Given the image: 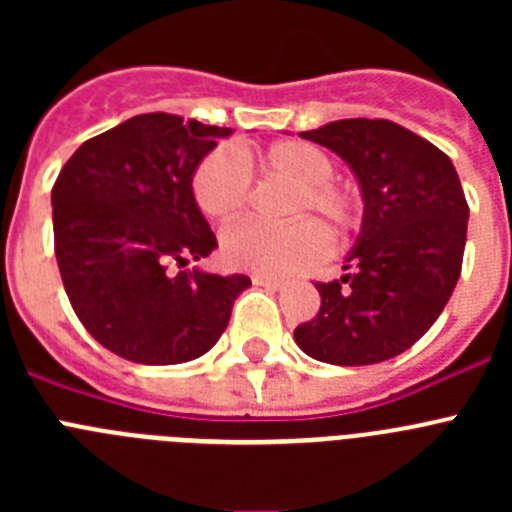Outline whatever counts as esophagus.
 I'll use <instances>...</instances> for the list:
<instances>
[{"label": "esophagus", "instance_id": "obj_1", "mask_svg": "<svg viewBox=\"0 0 512 512\" xmlns=\"http://www.w3.org/2000/svg\"><path fill=\"white\" fill-rule=\"evenodd\" d=\"M253 284H259V287H266V289H279L282 287V279L264 277V274H253Z\"/></svg>", "mask_w": 512, "mask_h": 512}]
</instances>
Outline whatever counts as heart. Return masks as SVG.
I'll use <instances>...</instances> for the list:
<instances>
[{
	"mask_svg": "<svg viewBox=\"0 0 512 512\" xmlns=\"http://www.w3.org/2000/svg\"><path fill=\"white\" fill-rule=\"evenodd\" d=\"M259 169L271 179L295 184L287 215L302 220L279 228L243 220L225 228L220 251L225 264L233 269L284 277L318 264L328 253V235L315 220H307L310 215L325 220V225L341 238L361 228L364 202L354 189L333 182L336 161L323 148L305 140H282L259 153ZM192 197L210 220L225 223L238 217L251 200V174L246 161L230 148L207 153L194 169Z\"/></svg>",
	"mask_w": 512,
	"mask_h": 512,
	"instance_id": "1",
	"label": "heart"
}]
</instances>
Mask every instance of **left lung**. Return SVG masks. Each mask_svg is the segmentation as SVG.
Returning a JSON list of instances; mask_svg holds the SVG:
<instances>
[{
	"label": "left lung",
	"mask_w": 512,
	"mask_h": 512,
	"mask_svg": "<svg viewBox=\"0 0 512 512\" xmlns=\"http://www.w3.org/2000/svg\"><path fill=\"white\" fill-rule=\"evenodd\" d=\"M336 151L364 194V228L336 282H315L318 315L297 346L338 366L379 364L436 323L461 274L469 205L451 158L392 120L328 122L300 133Z\"/></svg>",
	"instance_id": "obj_1"
}]
</instances>
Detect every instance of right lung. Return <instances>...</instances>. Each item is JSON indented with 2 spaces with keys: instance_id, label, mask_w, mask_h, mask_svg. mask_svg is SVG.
Here are the masks:
<instances>
[{
  "instance_id": "1",
  "label": "right lung",
  "mask_w": 512,
  "mask_h": 512,
  "mask_svg": "<svg viewBox=\"0 0 512 512\" xmlns=\"http://www.w3.org/2000/svg\"><path fill=\"white\" fill-rule=\"evenodd\" d=\"M230 128L151 112L81 143L53 184V243L81 325L135 364H182L223 336L246 274L184 269L217 246L192 174ZM176 263V275L170 266Z\"/></svg>"
}]
</instances>
